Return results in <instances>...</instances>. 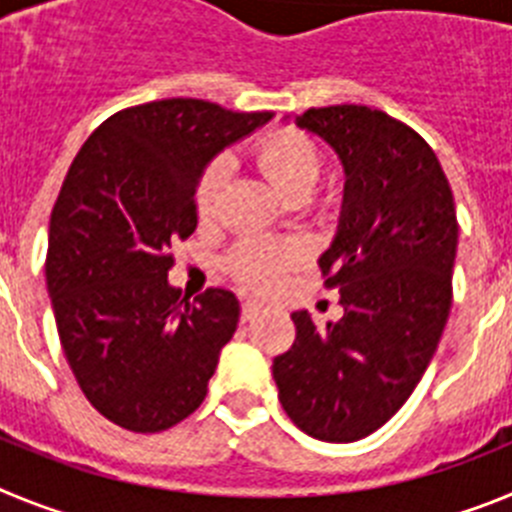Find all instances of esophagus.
Here are the masks:
<instances>
[{"mask_svg": "<svg viewBox=\"0 0 512 512\" xmlns=\"http://www.w3.org/2000/svg\"><path fill=\"white\" fill-rule=\"evenodd\" d=\"M264 310V302L259 300H243V310H241V318L246 320H253V318H259V312Z\"/></svg>", "mask_w": 512, "mask_h": 512, "instance_id": "34e87169", "label": "esophagus"}]
</instances>
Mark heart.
I'll list each match as a JSON object with an SVG mask.
<instances>
[{"label":"heart","mask_w":512,"mask_h":512,"mask_svg":"<svg viewBox=\"0 0 512 512\" xmlns=\"http://www.w3.org/2000/svg\"><path fill=\"white\" fill-rule=\"evenodd\" d=\"M253 156L266 179L287 200L307 197L323 169V156L315 140L300 130H271L261 135L256 140ZM228 176V156H215L200 174L194 205L202 220H212L220 210ZM305 256L307 246L297 238H246L230 251L228 269L246 287L266 289L274 287Z\"/></svg>","instance_id":"1"}]
</instances>
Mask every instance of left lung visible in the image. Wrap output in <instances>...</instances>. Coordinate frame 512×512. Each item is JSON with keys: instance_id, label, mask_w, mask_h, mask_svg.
<instances>
[{"instance_id": "left-lung-1", "label": "left lung", "mask_w": 512, "mask_h": 512, "mask_svg": "<svg viewBox=\"0 0 512 512\" xmlns=\"http://www.w3.org/2000/svg\"><path fill=\"white\" fill-rule=\"evenodd\" d=\"M297 128L318 135L346 171L341 220L320 256L343 318L318 328L292 312L297 338L271 374L307 436L351 443L382 428L413 395L451 310L459 223L433 148L364 104L312 107Z\"/></svg>"}]
</instances>
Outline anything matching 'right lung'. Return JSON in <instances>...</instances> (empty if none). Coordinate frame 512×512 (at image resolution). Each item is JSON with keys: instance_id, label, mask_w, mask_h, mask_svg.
<instances>
[{"instance_id": "add662e5", "label": "right lung", "mask_w": 512, "mask_h": 512, "mask_svg": "<svg viewBox=\"0 0 512 512\" xmlns=\"http://www.w3.org/2000/svg\"><path fill=\"white\" fill-rule=\"evenodd\" d=\"M271 112L158 99L115 112L76 153L51 212L45 282L71 372L94 408L133 433L166 431L207 395L241 307L169 284L171 243L197 228L205 166Z\"/></svg>"}]
</instances>
